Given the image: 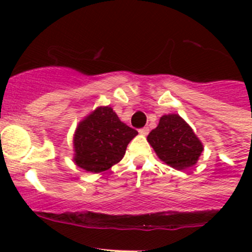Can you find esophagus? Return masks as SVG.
Returning <instances> with one entry per match:
<instances>
[{
  "label": "esophagus",
  "instance_id": "1",
  "mask_svg": "<svg viewBox=\"0 0 252 252\" xmlns=\"http://www.w3.org/2000/svg\"><path fill=\"white\" fill-rule=\"evenodd\" d=\"M149 131H150V129L147 128V126H145V128L139 129V133H140L141 135H147V134H149Z\"/></svg>",
  "mask_w": 252,
  "mask_h": 252
}]
</instances>
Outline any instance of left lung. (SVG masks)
Wrapping results in <instances>:
<instances>
[{"label": "left lung", "instance_id": "8db88e82", "mask_svg": "<svg viewBox=\"0 0 252 252\" xmlns=\"http://www.w3.org/2000/svg\"><path fill=\"white\" fill-rule=\"evenodd\" d=\"M147 141L161 161L178 171L196 164L204 151L191 126L175 113L162 116L158 126L147 135Z\"/></svg>", "mask_w": 252, "mask_h": 252}]
</instances>
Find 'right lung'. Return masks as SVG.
I'll list each match as a JSON object with an SVG mask.
<instances>
[{
	"label": "right lung",
	"instance_id": "obj_1",
	"mask_svg": "<svg viewBox=\"0 0 252 252\" xmlns=\"http://www.w3.org/2000/svg\"><path fill=\"white\" fill-rule=\"evenodd\" d=\"M138 135L121 122L110 106H101L79 122L75 129L73 161L91 173H101L118 163L128 144Z\"/></svg>",
	"mask_w": 252,
	"mask_h": 252
}]
</instances>
